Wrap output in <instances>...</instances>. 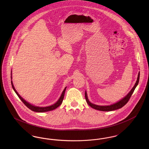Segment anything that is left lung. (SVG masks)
Returning a JSON list of instances; mask_svg holds the SVG:
<instances>
[{"label": "left lung", "mask_w": 149, "mask_h": 149, "mask_svg": "<svg viewBox=\"0 0 149 149\" xmlns=\"http://www.w3.org/2000/svg\"><path fill=\"white\" fill-rule=\"evenodd\" d=\"M139 79H140V71H139V74H138L137 81H136V82L135 83V85L132 88V89L131 90V91L128 93L127 95L126 96H125L123 98H122L120 101H118V102H117V103H116L114 104H111L110 106H98V105H96V104H93L91 102H89V99L88 98L87 93H86V92L85 91V97L86 101L87 103L88 104V105L90 106L92 108L95 109H97V110L101 111H114V110H116V109H120V108H122V107L124 106L128 102L129 99L131 98L132 94H133V93L134 92L136 87L137 86V85H138V84H139Z\"/></svg>", "instance_id": "1"}]
</instances>
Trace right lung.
Listing matches in <instances>:
<instances>
[{
	"instance_id": "add662e5",
	"label": "right lung",
	"mask_w": 149,
	"mask_h": 149,
	"mask_svg": "<svg viewBox=\"0 0 149 149\" xmlns=\"http://www.w3.org/2000/svg\"><path fill=\"white\" fill-rule=\"evenodd\" d=\"M12 79V71H11V80ZM11 84H12V88L13 89V90L14 91V92H15V93L17 94V95H18V97L19 98V99L21 100L22 101V102L26 105V106L27 107L29 108V109H30L31 110H32V111H34V112H48V111H52V110H54L55 109H56V108H57L58 107L60 106L62 102H63V100L64 99V94H65V91H66V87L65 88L63 92L62 93L60 98L58 99V100L56 102L50 106L48 107H37L35 106H33L30 103H29V102H27V101H26L23 98H22L20 96V95L18 93V92L16 91V90L14 88V85L13 84V82L11 80Z\"/></svg>"
}]
</instances>
